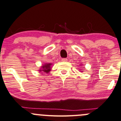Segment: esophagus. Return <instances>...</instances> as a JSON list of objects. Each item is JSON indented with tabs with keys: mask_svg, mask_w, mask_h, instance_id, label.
<instances>
[{
	"mask_svg": "<svg viewBox=\"0 0 121 121\" xmlns=\"http://www.w3.org/2000/svg\"><path fill=\"white\" fill-rule=\"evenodd\" d=\"M67 61V58H62L61 59V61H63V62H65Z\"/></svg>",
	"mask_w": 121,
	"mask_h": 121,
	"instance_id": "1",
	"label": "esophagus"
}]
</instances>
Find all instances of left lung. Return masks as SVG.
Listing matches in <instances>:
<instances>
[{
	"label": "left lung",
	"instance_id": "1",
	"mask_svg": "<svg viewBox=\"0 0 121 121\" xmlns=\"http://www.w3.org/2000/svg\"><path fill=\"white\" fill-rule=\"evenodd\" d=\"M81 66H82V65H81ZM81 71V72H83V71Z\"/></svg>",
	"mask_w": 121,
	"mask_h": 121
}]
</instances>
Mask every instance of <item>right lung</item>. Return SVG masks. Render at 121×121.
Returning <instances> with one entry per match:
<instances>
[{
	"instance_id": "add662e5",
	"label": "right lung",
	"mask_w": 121,
	"mask_h": 121,
	"mask_svg": "<svg viewBox=\"0 0 121 121\" xmlns=\"http://www.w3.org/2000/svg\"><path fill=\"white\" fill-rule=\"evenodd\" d=\"M52 63H45L42 65L39 69V72H41V73H48L52 70Z\"/></svg>"
}]
</instances>
